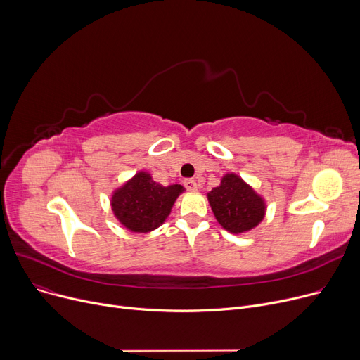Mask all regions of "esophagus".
Returning a JSON list of instances; mask_svg holds the SVG:
<instances>
[{
  "label": "esophagus",
  "mask_w": 360,
  "mask_h": 360,
  "mask_svg": "<svg viewBox=\"0 0 360 360\" xmlns=\"http://www.w3.org/2000/svg\"><path fill=\"white\" fill-rule=\"evenodd\" d=\"M184 186L187 190H190V192H195V190H198V183L193 179H186Z\"/></svg>",
  "instance_id": "esophagus-1"
}]
</instances>
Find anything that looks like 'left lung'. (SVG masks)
Here are the masks:
<instances>
[{
  "label": "left lung",
  "mask_w": 360,
  "mask_h": 360,
  "mask_svg": "<svg viewBox=\"0 0 360 360\" xmlns=\"http://www.w3.org/2000/svg\"><path fill=\"white\" fill-rule=\"evenodd\" d=\"M207 199L218 222L234 234L257 226L264 217L263 199L236 174H226Z\"/></svg>",
  "instance_id": "obj_1"
}]
</instances>
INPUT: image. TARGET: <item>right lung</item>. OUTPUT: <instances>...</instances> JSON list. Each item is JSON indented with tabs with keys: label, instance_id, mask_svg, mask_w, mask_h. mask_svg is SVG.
Instances as JSON below:
<instances>
[{
	"label": "right lung",
	"instance_id": "add662e5",
	"mask_svg": "<svg viewBox=\"0 0 360 360\" xmlns=\"http://www.w3.org/2000/svg\"><path fill=\"white\" fill-rule=\"evenodd\" d=\"M181 192L180 184L164 187L155 183L150 174L138 173L116 190L112 207L116 218L126 228L134 232H148L164 222Z\"/></svg>",
	"mask_w": 360,
	"mask_h": 360
}]
</instances>
